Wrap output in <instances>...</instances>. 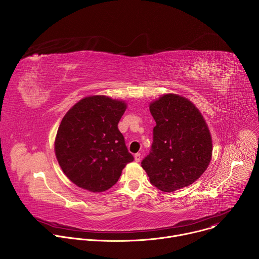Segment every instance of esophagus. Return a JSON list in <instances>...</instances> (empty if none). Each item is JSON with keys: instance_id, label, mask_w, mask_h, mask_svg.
Here are the masks:
<instances>
[{"instance_id": "esophagus-1", "label": "esophagus", "mask_w": 259, "mask_h": 259, "mask_svg": "<svg viewBox=\"0 0 259 259\" xmlns=\"http://www.w3.org/2000/svg\"><path fill=\"white\" fill-rule=\"evenodd\" d=\"M140 159H141V154H140V153H137V154L134 155V160H135L136 162H139Z\"/></svg>"}]
</instances>
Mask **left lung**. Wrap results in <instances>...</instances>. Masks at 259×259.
Instances as JSON below:
<instances>
[{"label":"left lung","mask_w":259,"mask_h":259,"mask_svg":"<svg viewBox=\"0 0 259 259\" xmlns=\"http://www.w3.org/2000/svg\"><path fill=\"white\" fill-rule=\"evenodd\" d=\"M156 121L150 154L141 166L160 191L171 193L195 182L212 155L209 129L199 109L187 98L166 94L150 105Z\"/></svg>","instance_id":"obj_1"}]
</instances>
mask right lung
<instances>
[{"mask_svg": "<svg viewBox=\"0 0 259 259\" xmlns=\"http://www.w3.org/2000/svg\"><path fill=\"white\" fill-rule=\"evenodd\" d=\"M125 109L124 101L90 96L63 117L55 139V155L76 186L104 192L115 186L124 167L134 160L118 129Z\"/></svg>", "mask_w": 259, "mask_h": 259, "instance_id": "obj_1", "label": "right lung"}]
</instances>
